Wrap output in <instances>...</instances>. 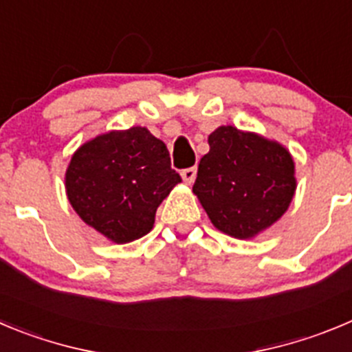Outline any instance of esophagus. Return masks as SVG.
<instances>
[{
    "label": "esophagus",
    "instance_id": "1",
    "mask_svg": "<svg viewBox=\"0 0 352 352\" xmlns=\"http://www.w3.org/2000/svg\"><path fill=\"white\" fill-rule=\"evenodd\" d=\"M195 176H197V169H195V167H186V169L182 170L183 182L193 183V179H195Z\"/></svg>",
    "mask_w": 352,
    "mask_h": 352
}]
</instances>
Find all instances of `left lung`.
Returning <instances> with one entry per match:
<instances>
[{"mask_svg": "<svg viewBox=\"0 0 352 352\" xmlns=\"http://www.w3.org/2000/svg\"><path fill=\"white\" fill-rule=\"evenodd\" d=\"M193 193L218 230L248 239L285 214L295 193V164L281 144L218 127L208 138Z\"/></svg>", "mask_w": 352, "mask_h": 352, "instance_id": "left-lung-1", "label": "left lung"}]
</instances>
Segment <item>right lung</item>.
Returning a JSON list of instances; mask_svg holds the SVG:
<instances>
[{
    "instance_id": "1",
    "label": "right lung",
    "mask_w": 352,
    "mask_h": 352,
    "mask_svg": "<svg viewBox=\"0 0 352 352\" xmlns=\"http://www.w3.org/2000/svg\"><path fill=\"white\" fill-rule=\"evenodd\" d=\"M179 182L166 144L144 127L94 138L76 150L66 170L73 209L118 244L153 228L157 208Z\"/></svg>"
}]
</instances>
